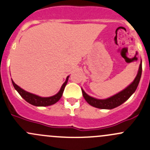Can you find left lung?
Segmentation results:
<instances>
[{
    "instance_id": "8db88e82",
    "label": "left lung",
    "mask_w": 150,
    "mask_h": 150,
    "mask_svg": "<svg viewBox=\"0 0 150 150\" xmlns=\"http://www.w3.org/2000/svg\"><path fill=\"white\" fill-rule=\"evenodd\" d=\"M142 61L139 64V70L137 75L136 78L134 80V81L127 86L125 89L121 91V92L118 93L116 95L111 96V97L108 98L106 99H97L95 98H93L91 96H88L83 89H82V93L84 98L86 99V101L92 106L96 107L98 108H101V109H112V108H116L122 104L127 100L130 98V96L135 92L137 88L139 83L140 78L142 75Z\"/></svg>"
}]
</instances>
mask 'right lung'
Instances as JSON below:
<instances>
[{"label":"right lung","instance_id":"add662e5","mask_svg":"<svg viewBox=\"0 0 150 150\" xmlns=\"http://www.w3.org/2000/svg\"><path fill=\"white\" fill-rule=\"evenodd\" d=\"M69 76L67 77L66 78L65 82L63 83V85L61 87L60 90H59V92L56 94V95L53 96H50V97H41L35 94L27 92V91H24L23 89H22L21 88H20L19 86H17L15 83L12 80L13 86L14 88L17 91V92L20 94V96L24 99L26 101H27L28 103L33 105H36V106H48V105H53V104L56 103L59 99L62 97L63 91H64V88H65L66 85H67V81H68Z\"/></svg>","mask_w":150,"mask_h":150}]
</instances>
